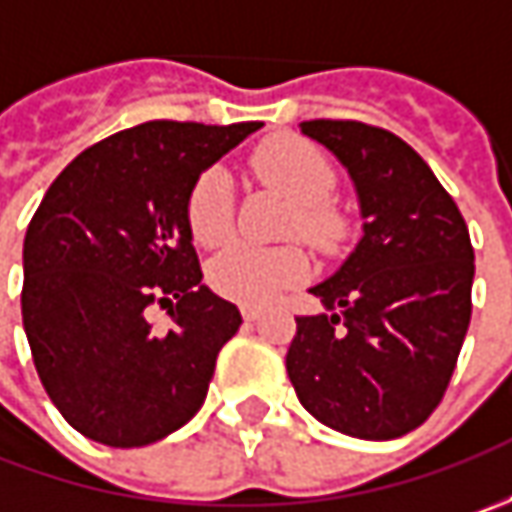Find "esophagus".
Masks as SVG:
<instances>
[{"mask_svg":"<svg viewBox=\"0 0 512 512\" xmlns=\"http://www.w3.org/2000/svg\"><path fill=\"white\" fill-rule=\"evenodd\" d=\"M242 316H245V322H256L259 319V307L242 305Z\"/></svg>","mask_w":512,"mask_h":512,"instance_id":"1","label":"esophagus"}]
</instances>
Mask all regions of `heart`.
<instances>
[{
	"label": "heart",
	"mask_w": 512,
	"mask_h": 512,
	"mask_svg": "<svg viewBox=\"0 0 512 512\" xmlns=\"http://www.w3.org/2000/svg\"><path fill=\"white\" fill-rule=\"evenodd\" d=\"M253 170L293 202L290 230L319 250H333L344 239V216L330 202L336 170L325 153L299 136H273L253 153ZM190 236L205 247L225 242L233 230V182L225 168H207L187 196ZM307 256L299 245L236 242L210 265V285L245 305L270 302L279 290L307 276Z\"/></svg>",
	"instance_id": "obj_1"
}]
</instances>
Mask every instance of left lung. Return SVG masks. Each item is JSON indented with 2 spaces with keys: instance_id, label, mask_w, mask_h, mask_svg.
Here are the masks:
<instances>
[{
  "instance_id": "1",
  "label": "left lung",
  "mask_w": 512,
  "mask_h": 512,
  "mask_svg": "<svg viewBox=\"0 0 512 512\" xmlns=\"http://www.w3.org/2000/svg\"><path fill=\"white\" fill-rule=\"evenodd\" d=\"M342 162L364 236L310 287L325 313L299 316L287 376L307 413L387 442L439 407L470 327L473 245L453 196L396 133L353 119L302 122Z\"/></svg>"
}]
</instances>
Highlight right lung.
Here are the masks:
<instances>
[{"instance_id": "1", "label": "right lung", "mask_w": 512, "mask_h": 512, "mask_svg": "<svg viewBox=\"0 0 512 512\" xmlns=\"http://www.w3.org/2000/svg\"><path fill=\"white\" fill-rule=\"evenodd\" d=\"M259 128L156 119L119 130L82 150L36 207L22 322L50 402L82 436L145 447L205 402L242 313L202 285L187 196ZM153 306L169 307L168 331L149 325Z\"/></svg>"}]
</instances>
